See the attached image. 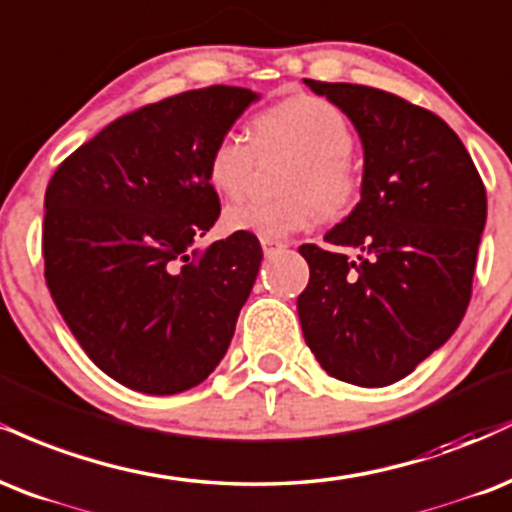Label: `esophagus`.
Listing matches in <instances>:
<instances>
[{
  "instance_id": "esophagus-1",
  "label": "esophagus",
  "mask_w": 512,
  "mask_h": 512,
  "mask_svg": "<svg viewBox=\"0 0 512 512\" xmlns=\"http://www.w3.org/2000/svg\"><path fill=\"white\" fill-rule=\"evenodd\" d=\"M261 246H263V254L266 256H275V254H280V251L287 249V244L278 242V239H261Z\"/></svg>"
}]
</instances>
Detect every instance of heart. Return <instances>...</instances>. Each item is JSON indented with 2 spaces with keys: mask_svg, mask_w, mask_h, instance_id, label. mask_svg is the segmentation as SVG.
<instances>
[{
  "mask_svg": "<svg viewBox=\"0 0 512 512\" xmlns=\"http://www.w3.org/2000/svg\"><path fill=\"white\" fill-rule=\"evenodd\" d=\"M354 134L333 102L316 95H294L263 110L251 124V141L239 131H225L206 160L208 184L225 198H237L249 186L256 150L285 148L294 162L282 177L280 198H251L225 210L230 232L261 239H285L302 232L318 215H340L359 194V177L347 155Z\"/></svg>",
  "mask_w": 512,
  "mask_h": 512,
  "instance_id": "1",
  "label": "heart"
}]
</instances>
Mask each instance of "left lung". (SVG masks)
Segmentation results:
<instances>
[{
  "label": "left lung",
  "instance_id": "8db88e82",
  "mask_svg": "<svg viewBox=\"0 0 512 512\" xmlns=\"http://www.w3.org/2000/svg\"><path fill=\"white\" fill-rule=\"evenodd\" d=\"M304 83L354 124L364 172L359 203L323 237L333 249L299 246L311 273L299 323L330 376L390 386L446 345L465 316L486 191L458 134L434 112L378 88ZM342 248L360 254L350 259Z\"/></svg>",
  "mask_w": 512,
  "mask_h": 512
}]
</instances>
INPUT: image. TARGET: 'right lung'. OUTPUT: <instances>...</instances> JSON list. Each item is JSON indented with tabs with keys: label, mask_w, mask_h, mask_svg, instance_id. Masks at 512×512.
<instances>
[{
	"label": "right lung",
	"mask_w": 512,
	"mask_h": 512,
	"mask_svg": "<svg viewBox=\"0 0 512 512\" xmlns=\"http://www.w3.org/2000/svg\"><path fill=\"white\" fill-rule=\"evenodd\" d=\"M261 95L210 86L107 124L45 191V280L98 369L148 395L198 386L225 357L249 299L254 234L196 246L220 215L210 148Z\"/></svg>",
	"instance_id": "add662e5"
}]
</instances>
